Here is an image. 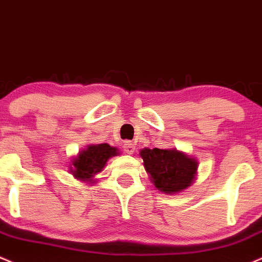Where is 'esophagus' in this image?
Returning a JSON list of instances; mask_svg holds the SVG:
<instances>
[{
	"label": "esophagus",
	"instance_id": "esophagus-1",
	"mask_svg": "<svg viewBox=\"0 0 262 262\" xmlns=\"http://www.w3.org/2000/svg\"><path fill=\"white\" fill-rule=\"evenodd\" d=\"M124 150L127 155H134L135 150H136V146L132 142H130V141H127V142H125L124 144Z\"/></svg>",
	"mask_w": 262,
	"mask_h": 262
}]
</instances>
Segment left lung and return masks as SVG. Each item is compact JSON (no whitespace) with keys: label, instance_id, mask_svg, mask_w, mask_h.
I'll use <instances>...</instances> for the list:
<instances>
[{"label":"left lung","instance_id":"8db88e82","mask_svg":"<svg viewBox=\"0 0 262 262\" xmlns=\"http://www.w3.org/2000/svg\"><path fill=\"white\" fill-rule=\"evenodd\" d=\"M150 183L161 192L179 193L195 183L199 162L177 148L140 150Z\"/></svg>","mask_w":262,"mask_h":262}]
</instances>
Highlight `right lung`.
Instances as JSON below:
<instances>
[{"label": "right lung", "mask_w": 262, "mask_h": 262, "mask_svg": "<svg viewBox=\"0 0 262 262\" xmlns=\"http://www.w3.org/2000/svg\"><path fill=\"white\" fill-rule=\"evenodd\" d=\"M119 148L107 143L88 144L79 150L78 155L72 157L69 171L77 180L85 181L89 185L97 183L95 175L99 174L112 157L119 156Z\"/></svg>", "instance_id": "1"}]
</instances>
